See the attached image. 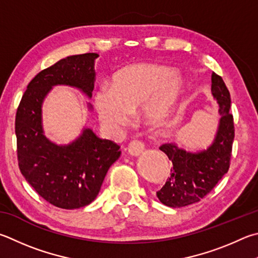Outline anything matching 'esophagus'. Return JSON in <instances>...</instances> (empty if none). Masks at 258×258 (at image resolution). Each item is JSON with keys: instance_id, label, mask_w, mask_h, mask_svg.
Here are the masks:
<instances>
[{"instance_id": "obj_1", "label": "esophagus", "mask_w": 258, "mask_h": 258, "mask_svg": "<svg viewBox=\"0 0 258 258\" xmlns=\"http://www.w3.org/2000/svg\"><path fill=\"white\" fill-rule=\"evenodd\" d=\"M144 150V144L140 141H132L127 147V151L131 156L138 157L143 152Z\"/></svg>"}]
</instances>
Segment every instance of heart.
Returning a JSON list of instances; mask_svg holds the SVG:
<instances>
[{
	"label": "heart",
	"instance_id": "1",
	"mask_svg": "<svg viewBox=\"0 0 258 258\" xmlns=\"http://www.w3.org/2000/svg\"><path fill=\"white\" fill-rule=\"evenodd\" d=\"M182 86L171 69L156 64L128 65L117 71L110 86L104 84L93 93V106L101 125L119 134L132 118V110L141 105V119L157 127L174 111Z\"/></svg>",
	"mask_w": 258,
	"mask_h": 258
}]
</instances>
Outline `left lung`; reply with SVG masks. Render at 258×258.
<instances>
[{"label": "left lung", "instance_id": "8db88e82", "mask_svg": "<svg viewBox=\"0 0 258 258\" xmlns=\"http://www.w3.org/2000/svg\"><path fill=\"white\" fill-rule=\"evenodd\" d=\"M211 92L218 102L220 115L212 144L198 152L186 151L176 143H166L159 148L172 162L170 177L157 191L159 201L167 207L181 208L199 202L214 188L230 166L235 139L231 98L222 78L215 73H212Z\"/></svg>", "mask_w": 258, "mask_h": 258}]
</instances>
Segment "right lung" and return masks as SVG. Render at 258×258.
<instances>
[{
	"label": "right lung",
	"mask_w": 258,
	"mask_h": 258,
	"mask_svg": "<svg viewBox=\"0 0 258 258\" xmlns=\"http://www.w3.org/2000/svg\"><path fill=\"white\" fill-rule=\"evenodd\" d=\"M96 53L68 56L43 70L28 84L16 115L19 168L41 198L60 209L90 204L99 193L109 167L119 158V145L100 139L91 128L69 144L45 137L43 102L55 86L77 88L91 98ZM91 109V105L88 104Z\"/></svg>",
	"instance_id": "add662e5"
}]
</instances>
